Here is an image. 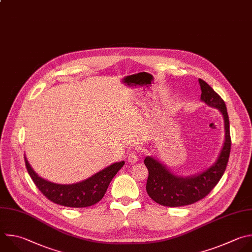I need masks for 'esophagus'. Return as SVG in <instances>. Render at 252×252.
Masks as SVG:
<instances>
[{
  "mask_svg": "<svg viewBox=\"0 0 252 252\" xmlns=\"http://www.w3.org/2000/svg\"><path fill=\"white\" fill-rule=\"evenodd\" d=\"M127 160L129 163H135L138 160V156H137V151H131L128 153L127 155Z\"/></svg>",
  "mask_w": 252,
  "mask_h": 252,
  "instance_id": "esophagus-1",
  "label": "esophagus"
}]
</instances>
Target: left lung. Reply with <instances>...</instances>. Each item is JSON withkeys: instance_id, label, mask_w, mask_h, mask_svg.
Wrapping results in <instances>:
<instances>
[{"instance_id": "1", "label": "left lung", "mask_w": 252, "mask_h": 252, "mask_svg": "<svg viewBox=\"0 0 252 252\" xmlns=\"http://www.w3.org/2000/svg\"><path fill=\"white\" fill-rule=\"evenodd\" d=\"M201 100L218 109L223 116L225 137L218 160L201 174L190 177L174 175L152 156H146L144 164L148 170L146 192L157 204L166 207H181L194 204L204 199L219 183L223 175L231 147L229 120L223 100L204 80L199 79Z\"/></svg>"}]
</instances>
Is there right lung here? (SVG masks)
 <instances>
[{"label":"right lung","mask_w":252,"mask_h":252,"mask_svg":"<svg viewBox=\"0 0 252 252\" xmlns=\"http://www.w3.org/2000/svg\"><path fill=\"white\" fill-rule=\"evenodd\" d=\"M25 162L28 172L38 190L51 202L70 208L90 207L101 201L112 179L125 164V161L117 162L82 182L61 185L39 177L26 157Z\"/></svg>","instance_id":"add662e5"}]
</instances>
